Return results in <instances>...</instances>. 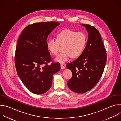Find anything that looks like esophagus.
<instances>
[{
	"mask_svg": "<svg viewBox=\"0 0 121 121\" xmlns=\"http://www.w3.org/2000/svg\"><path fill=\"white\" fill-rule=\"evenodd\" d=\"M61 69H64L65 68V66L63 65V64H61Z\"/></svg>",
	"mask_w": 121,
	"mask_h": 121,
	"instance_id": "obj_1",
	"label": "esophagus"
}]
</instances>
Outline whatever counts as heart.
<instances>
[{
    "mask_svg": "<svg viewBox=\"0 0 121 121\" xmlns=\"http://www.w3.org/2000/svg\"><path fill=\"white\" fill-rule=\"evenodd\" d=\"M57 40L50 39L46 43L47 48L50 53L57 55L60 45H63L64 52L59 55L56 60L64 63L71 57L77 58L82 53L85 47L87 38L82 32H77L69 29H65L57 34Z\"/></svg>",
    "mask_w": 121,
    "mask_h": 121,
    "instance_id": "obj_1",
    "label": "heart"
}]
</instances>
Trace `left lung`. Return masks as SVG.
Masks as SVG:
<instances>
[{"label": "left lung", "instance_id": "left-lung-1", "mask_svg": "<svg viewBox=\"0 0 121 121\" xmlns=\"http://www.w3.org/2000/svg\"><path fill=\"white\" fill-rule=\"evenodd\" d=\"M82 25L89 33L87 45L77 59L66 65L72 73L67 86L77 93H85L95 87L102 75L107 60L106 50L99 31L90 25Z\"/></svg>", "mask_w": 121, "mask_h": 121}]
</instances>
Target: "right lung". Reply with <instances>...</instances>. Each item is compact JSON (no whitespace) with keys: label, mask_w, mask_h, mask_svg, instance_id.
Listing matches in <instances>:
<instances>
[{"label":"right lung","mask_w":121,"mask_h":121,"mask_svg":"<svg viewBox=\"0 0 121 121\" xmlns=\"http://www.w3.org/2000/svg\"><path fill=\"white\" fill-rule=\"evenodd\" d=\"M56 22L29 25L22 31L17 42L15 64L17 74L32 93L42 94L51 88L53 76L60 70L59 63L52 61L46 46L48 36L60 25Z\"/></svg>","instance_id":"right-lung-1"}]
</instances>
